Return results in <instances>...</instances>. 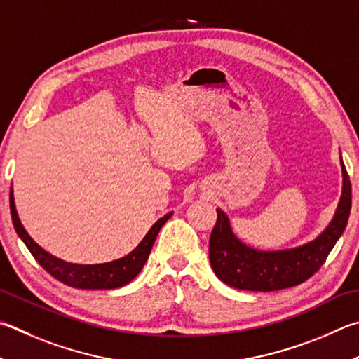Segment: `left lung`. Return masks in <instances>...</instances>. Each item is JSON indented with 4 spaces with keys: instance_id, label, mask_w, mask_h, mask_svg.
Returning <instances> with one entry per match:
<instances>
[{
    "instance_id": "8db88e82",
    "label": "left lung",
    "mask_w": 359,
    "mask_h": 359,
    "mask_svg": "<svg viewBox=\"0 0 359 359\" xmlns=\"http://www.w3.org/2000/svg\"><path fill=\"white\" fill-rule=\"evenodd\" d=\"M342 168V193L330 224L316 238L285 250H256L243 243L232 231L227 213L217 208L208 257L224 284L240 290L275 292L304 283L323 265L330 251L341 238L351 208V185L347 169Z\"/></svg>"
}]
</instances>
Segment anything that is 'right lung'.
<instances>
[{
    "mask_svg": "<svg viewBox=\"0 0 359 359\" xmlns=\"http://www.w3.org/2000/svg\"><path fill=\"white\" fill-rule=\"evenodd\" d=\"M9 202L12 223H14L15 232L18 233V237L23 240V243L28 248L32 256H34V259L41 264V266H43V269L47 270L51 276L56 278L57 281L70 285V287L84 290H111L132 283L133 279L140 275L146 260L149 259V254H151L154 242L158 236L161 226L172 217V212H169L158 221H155L154 226L144 236V238H142L138 246H136L133 251H130L127 256L103 264H74L56 257L48 251H45L41 245H37L29 233L26 232L20 218H18L12 187Z\"/></svg>",
    "mask_w": 359,
    "mask_h": 359,
    "instance_id": "right-lung-1",
    "label": "right lung"
}]
</instances>
